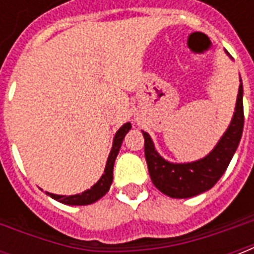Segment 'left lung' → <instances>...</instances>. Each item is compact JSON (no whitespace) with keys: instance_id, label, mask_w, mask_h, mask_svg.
Segmentation results:
<instances>
[{"instance_id":"left-lung-1","label":"left lung","mask_w":254,"mask_h":254,"mask_svg":"<svg viewBox=\"0 0 254 254\" xmlns=\"http://www.w3.org/2000/svg\"><path fill=\"white\" fill-rule=\"evenodd\" d=\"M229 54V53H227ZM244 88L242 81L238 89L237 105L233 120L219 143L209 154L196 162L171 163L163 159L154 147L147 132L144 136V154L148 166L149 177L154 185L166 196L173 198H189L209 190L220 180L230 160L238 148L244 130Z\"/></svg>"}]
</instances>
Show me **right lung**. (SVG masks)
<instances>
[{"label":"right lung","mask_w":254,"mask_h":254,"mask_svg":"<svg viewBox=\"0 0 254 254\" xmlns=\"http://www.w3.org/2000/svg\"><path fill=\"white\" fill-rule=\"evenodd\" d=\"M130 127H132L130 122H127L125 125H122L118 129V132L116 133L114 140H113V147H111L110 155H109V159H107V163H106L105 173L99 178V181L96 182L91 189H87L83 193L73 194V196H61V194H54V193H49V191H46V194L53 197L57 201L63 202V204H67V205H88V204L98 201L100 197L105 196L110 189L111 182H113V169H114V162H116L117 155L120 152L124 137L130 130Z\"/></svg>","instance_id":"1"}]
</instances>
